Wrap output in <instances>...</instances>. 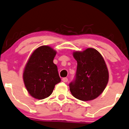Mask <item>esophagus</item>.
Returning <instances> with one entry per match:
<instances>
[{
  "label": "esophagus",
  "instance_id": "obj_1",
  "mask_svg": "<svg viewBox=\"0 0 129 129\" xmlns=\"http://www.w3.org/2000/svg\"><path fill=\"white\" fill-rule=\"evenodd\" d=\"M62 81H63L64 82H67L68 81V79L67 78H63L62 79Z\"/></svg>",
  "mask_w": 129,
  "mask_h": 129
}]
</instances>
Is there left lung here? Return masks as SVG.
Segmentation results:
<instances>
[{"label": "left lung", "mask_w": 129, "mask_h": 129, "mask_svg": "<svg viewBox=\"0 0 129 129\" xmlns=\"http://www.w3.org/2000/svg\"><path fill=\"white\" fill-rule=\"evenodd\" d=\"M77 61L75 78L69 84L75 98L88 101L98 98L108 82L109 72L103 57L96 50L88 48L83 51H75Z\"/></svg>", "instance_id": "obj_1"}]
</instances>
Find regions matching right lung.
<instances>
[{
	"label": "right lung",
	"instance_id": "right-lung-1",
	"mask_svg": "<svg viewBox=\"0 0 129 129\" xmlns=\"http://www.w3.org/2000/svg\"><path fill=\"white\" fill-rule=\"evenodd\" d=\"M56 51L43 45L31 54L25 66L23 81L33 98L44 99L50 96L55 85L61 81L57 66L53 63Z\"/></svg>",
	"mask_w": 129,
	"mask_h": 129
}]
</instances>
